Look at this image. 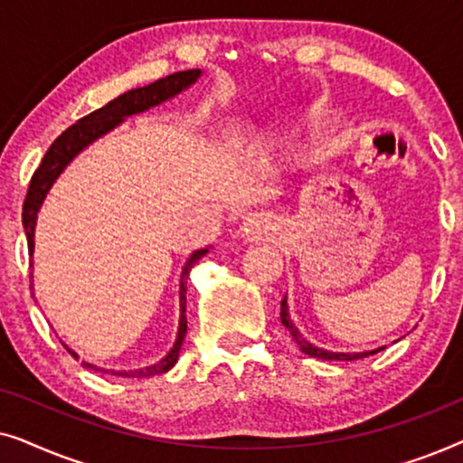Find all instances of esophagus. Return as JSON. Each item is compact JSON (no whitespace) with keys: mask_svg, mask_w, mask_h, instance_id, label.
<instances>
[{"mask_svg":"<svg viewBox=\"0 0 463 463\" xmlns=\"http://www.w3.org/2000/svg\"><path fill=\"white\" fill-rule=\"evenodd\" d=\"M268 230H269L268 219H263V217H259V214H255V217L246 219V223L240 227V233H242V238H246V240H259V238H263L265 233H268Z\"/></svg>","mask_w":463,"mask_h":463,"instance_id":"obj_1","label":"esophagus"}]
</instances>
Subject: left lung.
<instances>
[{
    "label": "left lung",
    "mask_w": 463,
    "mask_h": 463,
    "mask_svg": "<svg viewBox=\"0 0 463 463\" xmlns=\"http://www.w3.org/2000/svg\"><path fill=\"white\" fill-rule=\"evenodd\" d=\"M280 318H282V325L288 328L290 335H293V339L297 341V345L301 347V352L307 354V356H312V358H320V360H358V358H366V356H371V354H375V352L382 350V347H379V350L360 352V354H341V352L335 354V352H328V350H320V347H316V345L309 344V341L303 339V335L297 331V326L293 325V320H290V316H288L287 299H282V303H280Z\"/></svg>",
    "instance_id": "1"
}]
</instances>
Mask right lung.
<instances>
[{
	"mask_svg": "<svg viewBox=\"0 0 463 463\" xmlns=\"http://www.w3.org/2000/svg\"><path fill=\"white\" fill-rule=\"evenodd\" d=\"M198 78H200V69H187V71H176L173 75H166V78L157 80L149 86L135 88V90L119 94L118 99L109 100L105 107L88 113V116L78 119L73 126H69V128L62 132V135L56 138L52 145H50L46 156L42 157V164L37 166L33 176H31L27 195H24V204H23V225H24V233H27L29 255H33L37 211H40V206H42L43 198H46L48 189L52 187V183L56 176L61 175V170L65 168L67 164L71 162L88 143H92L94 138H99L100 135H105V132H109L113 126H118L126 116L141 113L145 109H149V107L160 105L162 100L179 94L183 88L194 84ZM204 255H206V249L195 250L194 255L189 257V261L185 263V269H183V276H181V322H179V335H176V344L173 350H170L166 356H164L160 363L154 366H147V369H138V371H119L118 375L151 377V375H160V373H166L173 369L176 358H179L181 344H183V339H185V333H187V318H185L187 276H189V271H192L194 265L198 263ZM67 352L71 354L73 358H78V354L69 350V347H67ZM84 366H88V369H94V371H105V369H99V366L88 364V363H84ZM105 373H109V371H105Z\"/></svg>",
	"mask_w": 463,
	"mask_h": 463,
	"instance_id": "1",
	"label": "right lung"
}]
</instances>
